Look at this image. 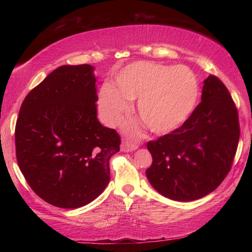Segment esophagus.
<instances>
[{"label":"esophagus","mask_w":252,"mask_h":252,"mask_svg":"<svg viewBox=\"0 0 252 252\" xmlns=\"http://www.w3.org/2000/svg\"><path fill=\"white\" fill-rule=\"evenodd\" d=\"M136 149H138V144L131 141H127V140H125L121 144V151L123 152H131V151L136 150Z\"/></svg>","instance_id":"1"}]
</instances>
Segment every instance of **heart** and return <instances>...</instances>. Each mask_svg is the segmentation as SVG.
I'll return each instance as SVG.
<instances>
[{
  "instance_id": "heart-1",
  "label": "heart",
  "mask_w": 252,
  "mask_h": 252,
  "mask_svg": "<svg viewBox=\"0 0 252 252\" xmlns=\"http://www.w3.org/2000/svg\"><path fill=\"white\" fill-rule=\"evenodd\" d=\"M114 84L103 85L99 92L105 122L118 125L129 112V101L138 100L136 112L157 134L178 129L192 113L199 96L197 76L185 65L136 61L119 72Z\"/></svg>"
}]
</instances>
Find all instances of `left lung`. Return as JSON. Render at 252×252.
I'll list each match as a JSON object with an SVG mask.
<instances>
[{
  "instance_id": "1",
  "label": "left lung",
  "mask_w": 252,
  "mask_h": 252,
  "mask_svg": "<svg viewBox=\"0 0 252 252\" xmlns=\"http://www.w3.org/2000/svg\"><path fill=\"white\" fill-rule=\"evenodd\" d=\"M240 127L236 104L215 75L203 81L201 102L183 125L149 141L151 186L165 198L193 201L211 193L227 177L236 156Z\"/></svg>"
}]
</instances>
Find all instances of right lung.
<instances>
[{
	"instance_id": "obj_1",
	"label": "right lung",
	"mask_w": 252,
	"mask_h": 252,
	"mask_svg": "<svg viewBox=\"0 0 252 252\" xmlns=\"http://www.w3.org/2000/svg\"><path fill=\"white\" fill-rule=\"evenodd\" d=\"M90 64L62 65L30 91L15 126L16 159L31 189L52 206L92 202L110 181L120 150L116 130L96 118V78Z\"/></svg>"
}]
</instances>
